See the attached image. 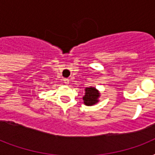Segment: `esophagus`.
<instances>
[{
  "mask_svg": "<svg viewBox=\"0 0 155 155\" xmlns=\"http://www.w3.org/2000/svg\"><path fill=\"white\" fill-rule=\"evenodd\" d=\"M63 81H64V84H69V79H64Z\"/></svg>",
  "mask_w": 155,
  "mask_h": 155,
  "instance_id": "obj_1",
  "label": "esophagus"
}]
</instances>
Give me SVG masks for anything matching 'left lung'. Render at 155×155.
<instances>
[{
    "mask_svg": "<svg viewBox=\"0 0 155 155\" xmlns=\"http://www.w3.org/2000/svg\"><path fill=\"white\" fill-rule=\"evenodd\" d=\"M100 93L99 91L97 90L95 87H90L85 88V95L83 97L84 103L87 106L93 105L99 101Z\"/></svg>",
    "mask_w": 155,
    "mask_h": 155,
    "instance_id": "obj_1",
    "label": "left lung"
}]
</instances>
